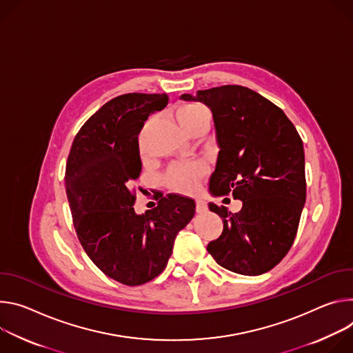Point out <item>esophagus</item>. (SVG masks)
Segmentation results:
<instances>
[{"label":"esophagus","mask_w":353,"mask_h":353,"mask_svg":"<svg viewBox=\"0 0 353 353\" xmlns=\"http://www.w3.org/2000/svg\"><path fill=\"white\" fill-rule=\"evenodd\" d=\"M196 212L198 213H206L208 212V203L202 199L196 201Z\"/></svg>","instance_id":"34e87169"}]
</instances>
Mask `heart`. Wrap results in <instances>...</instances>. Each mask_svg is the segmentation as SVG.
Returning <instances> with one entry per match:
<instances>
[{
  "label": "heart",
  "instance_id": "1",
  "mask_svg": "<svg viewBox=\"0 0 353 353\" xmlns=\"http://www.w3.org/2000/svg\"><path fill=\"white\" fill-rule=\"evenodd\" d=\"M176 121L182 130L186 134H190L198 129H209L210 113L202 105L188 103L178 108ZM203 174L205 170L199 164H179L170 170L168 179L174 189L181 192H190L196 189Z\"/></svg>",
  "mask_w": 353,
  "mask_h": 353
}]
</instances>
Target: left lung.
<instances>
[{
	"label": "left lung",
	"mask_w": 353,
	"mask_h": 353,
	"mask_svg": "<svg viewBox=\"0 0 353 353\" xmlns=\"http://www.w3.org/2000/svg\"><path fill=\"white\" fill-rule=\"evenodd\" d=\"M181 99L213 113L219 155L210 192L243 202L239 213L209 203L223 232L208 251L231 272L261 275L285 258L296 237L305 203L303 141L281 108L247 87L221 85Z\"/></svg>",
	"instance_id": "left-lung-1"
}]
</instances>
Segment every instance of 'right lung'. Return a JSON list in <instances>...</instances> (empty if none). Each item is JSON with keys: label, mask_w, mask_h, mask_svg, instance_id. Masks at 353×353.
I'll use <instances>...</instances> for the list:
<instances>
[{"label": "right lung", "mask_w": 353, "mask_h": 353, "mask_svg": "<svg viewBox=\"0 0 353 353\" xmlns=\"http://www.w3.org/2000/svg\"><path fill=\"white\" fill-rule=\"evenodd\" d=\"M167 94H125L106 102L77 133L65 165L74 228L91 261L113 281L144 285L165 269L194 201L167 194L136 214L133 182L141 172L139 133Z\"/></svg>", "instance_id": "right-lung-1"}]
</instances>
